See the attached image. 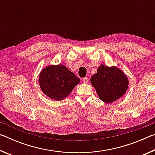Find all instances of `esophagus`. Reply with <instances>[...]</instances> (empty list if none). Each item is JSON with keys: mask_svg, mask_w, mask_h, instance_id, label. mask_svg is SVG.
I'll return each instance as SVG.
<instances>
[{"mask_svg": "<svg viewBox=\"0 0 155 155\" xmlns=\"http://www.w3.org/2000/svg\"><path fill=\"white\" fill-rule=\"evenodd\" d=\"M83 81L84 83H88V78H87V77L83 78Z\"/></svg>", "mask_w": 155, "mask_h": 155, "instance_id": "obj_1", "label": "esophagus"}]
</instances>
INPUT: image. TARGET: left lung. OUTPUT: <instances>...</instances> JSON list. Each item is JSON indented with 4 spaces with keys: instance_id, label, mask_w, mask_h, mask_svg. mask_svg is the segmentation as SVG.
<instances>
[{
    "instance_id": "1",
    "label": "left lung",
    "mask_w": 155,
    "mask_h": 155,
    "mask_svg": "<svg viewBox=\"0 0 155 155\" xmlns=\"http://www.w3.org/2000/svg\"><path fill=\"white\" fill-rule=\"evenodd\" d=\"M99 98L105 103H111L124 95L129 81L125 73L115 66L102 64L90 78Z\"/></svg>"
}]
</instances>
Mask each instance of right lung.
<instances>
[{
    "label": "right lung",
    "instance_id": "right-lung-1",
    "mask_svg": "<svg viewBox=\"0 0 155 155\" xmlns=\"http://www.w3.org/2000/svg\"><path fill=\"white\" fill-rule=\"evenodd\" d=\"M38 80L42 92L57 101L68 96L81 81L74 73L62 64L46 65L41 70Z\"/></svg>",
    "mask_w": 155,
    "mask_h": 155
}]
</instances>
